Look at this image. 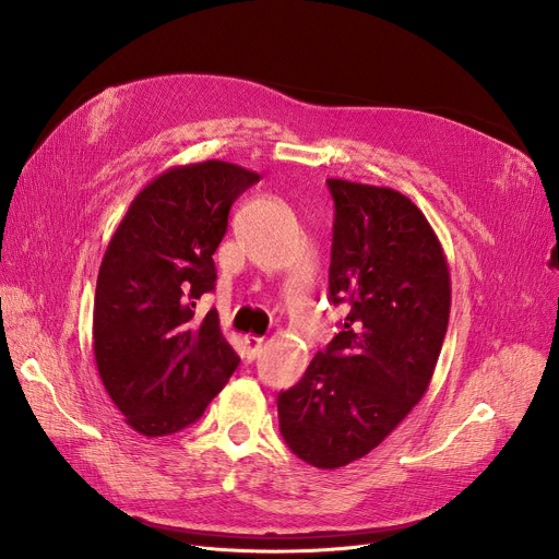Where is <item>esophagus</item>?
<instances>
[{
    "mask_svg": "<svg viewBox=\"0 0 559 559\" xmlns=\"http://www.w3.org/2000/svg\"><path fill=\"white\" fill-rule=\"evenodd\" d=\"M262 348V337H255V335H245L242 337V356L251 362L255 360V356L260 354Z\"/></svg>",
    "mask_w": 559,
    "mask_h": 559,
    "instance_id": "34e87169",
    "label": "esophagus"
}]
</instances>
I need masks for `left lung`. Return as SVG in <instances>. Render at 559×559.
<instances>
[{
  "instance_id": "left-lung-1",
  "label": "left lung",
  "mask_w": 559,
  "mask_h": 559,
  "mask_svg": "<svg viewBox=\"0 0 559 559\" xmlns=\"http://www.w3.org/2000/svg\"><path fill=\"white\" fill-rule=\"evenodd\" d=\"M335 201L329 297L348 314L295 388L278 394L289 451L317 468L365 457L426 394L442 350L451 276L405 194L329 179Z\"/></svg>"
}]
</instances>
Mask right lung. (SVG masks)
<instances>
[{
	"label": "right lung",
	"mask_w": 559,
	"mask_h": 559,
	"mask_svg": "<svg viewBox=\"0 0 559 559\" xmlns=\"http://www.w3.org/2000/svg\"><path fill=\"white\" fill-rule=\"evenodd\" d=\"M258 181L224 160L171 167L140 190L110 238L93 348L108 396L144 437L194 424L240 365L217 312L197 319L194 306L215 289L213 253L233 201Z\"/></svg>",
	"instance_id": "1"
}]
</instances>
